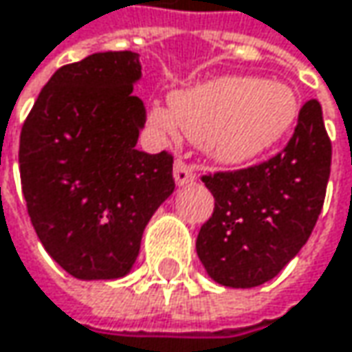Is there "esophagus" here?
I'll return each mask as SVG.
<instances>
[{"instance_id":"obj_1","label":"esophagus","mask_w":352,"mask_h":352,"mask_svg":"<svg viewBox=\"0 0 352 352\" xmlns=\"http://www.w3.org/2000/svg\"><path fill=\"white\" fill-rule=\"evenodd\" d=\"M173 177H175L177 185H187L195 179V173L183 159H177L175 167H173Z\"/></svg>"}]
</instances>
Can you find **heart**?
Listing matches in <instances>:
<instances>
[{"label":"heart","instance_id":"heart-1","mask_svg":"<svg viewBox=\"0 0 352 352\" xmlns=\"http://www.w3.org/2000/svg\"><path fill=\"white\" fill-rule=\"evenodd\" d=\"M171 111L155 105L149 123L175 137L177 125L225 167H245L275 151L299 119L295 89L277 79L225 75L175 91Z\"/></svg>","mask_w":352,"mask_h":352}]
</instances>
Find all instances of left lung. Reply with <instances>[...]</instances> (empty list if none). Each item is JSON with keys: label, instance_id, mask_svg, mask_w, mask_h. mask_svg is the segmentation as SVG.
<instances>
[{"label": "left lung", "instance_id": "obj_1", "mask_svg": "<svg viewBox=\"0 0 352 352\" xmlns=\"http://www.w3.org/2000/svg\"><path fill=\"white\" fill-rule=\"evenodd\" d=\"M331 175L322 109L309 99L283 151L258 165L203 175L215 209L197 235L209 277L233 289L277 277L311 237Z\"/></svg>", "mask_w": 352, "mask_h": 352}]
</instances>
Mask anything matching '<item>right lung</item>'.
<instances>
[{
  "mask_svg": "<svg viewBox=\"0 0 352 352\" xmlns=\"http://www.w3.org/2000/svg\"><path fill=\"white\" fill-rule=\"evenodd\" d=\"M139 53H94L59 67L19 137V175L33 229L75 279H119L145 225L173 193V155L139 151L145 105L133 95Z\"/></svg>",
  "mask_w": 352,
  "mask_h": 352,
  "instance_id": "right-lung-1",
  "label": "right lung"
}]
</instances>
